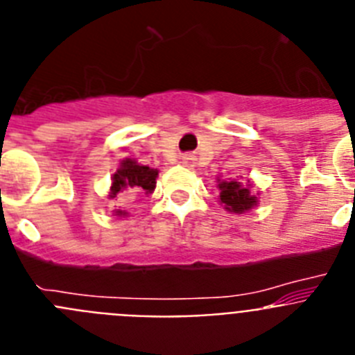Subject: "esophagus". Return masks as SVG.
Wrapping results in <instances>:
<instances>
[{
	"mask_svg": "<svg viewBox=\"0 0 355 355\" xmlns=\"http://www.w3.org/2000/svg\"><path fill=\"white\" fill-rule=\"evenodd\" d=\"M181 159H183V163H184V165H192V163H193V159H196V158H193L192 155H184L183 158H181Z\"/></svg>",
	"mask_w": 355,
	"mask_h": 355,
	"instance_id": "obj_1",
	"label": "esophagus"
}]
</instances>
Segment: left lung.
<instances>
[{
  "label": "left lung",
  "instance_id": "1",
  "mask_svg": "<svg viewBox=\"0 0 355 355\" xmlns=\"http://www.w3.org/2000/svg\"><path fill=\"white\" fill-rule=\"evenodd\" d=\"M218 188H220V202L231 213H245L258 202V199L249 192V188L238 181H222Z\"/></svg>",
  "mask_w": 355,
  "mask_h": 355
}]
</instances>
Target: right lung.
Returning <instances> with one entry per match:
<instances>
[{"mask_svg":"<svg viewBox=\"0 0 355 355\" xmlns=\"http://www.w3.org/2000/svg\"><path fill=\"white\" fill-rule=\"evenodd\" d=\"M156 178L158 171L149 168L146 165H139L133 159H124L117 172L112 178V190H110V199H115L117 193L128 192L131 193H153L156 187ZM117 215H126L124 211H117Z\"/></svg>","mask_w":355,"mask_h":355,"instance_id":"1","label":"right lung"}]
</instances>
